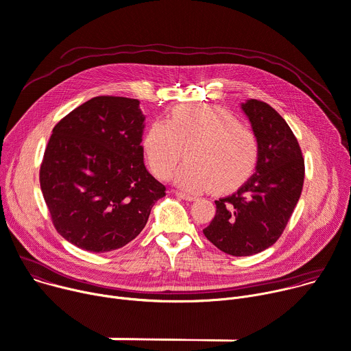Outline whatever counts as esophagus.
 <instances>
[{
  "mask_svg": "<svg viewBox=\"0 0 351 351\" xmlns=\"http://www.w3.org/2000/svg\"><path fill=\"white\" fill-rule=\"evenodd\" d=\"M175 196H178L179 199L186 200V202H195V200H196V196L187 195V193H182V192H175Z\"/></svg>",
  "mask_w": 351,
  "mask_h": 351,
  "instance_id": "34e87169",
  "label": "esophagus"
}]
</instances>
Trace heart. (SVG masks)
<instances>
[{
  "mask_svg": "<svg viewBox=\"0 0 351 351\" xmlns=\"http://www.w3.org/2000/svg\"><path fill=\"white\" fill-rule=\"evenodd\" d=\"M141 144L151 172L161 179L172 172L184 148L187 161L173 173V183L186 192L232 189L252 173L259 156L256 134L215 105L172 110L167 121L149 124Z\"/></svg>",
  "mask_w": 351,
  "mask_h": 351,
  "instance_id": "1",
  "label": "heart"
}]
</instances>
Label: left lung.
Here are the masks:
<instances>
[{
    "label": "left lung",
    "instance_id": "left-lung-1",
    "mask_svg": "<svg viewBox=\"0 0 351 351\" xmlns=\"http://www.w3.org/2000/svg\"><path fill=\"white\" fill-rule=\"evenodd\" d=\"M259 141L253 175L232 195L215 200L206 238L232 256H250L276 243L302 192L305 165L290 125L267 104H241Z\"/></svg>",
    "mask_w": 351,
    "mask_h": 351
}]
</instances>
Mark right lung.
I'll list each match as a JSON object with an SVG mask.
<instances>
[{"mask_svg": "<svg viewBox=\"0 0 351 351\" xmlns=\"http://www.w3.org/2000/svg\"><path fill=\"white\" fill-rule=\"evenodd\" d=\"M145 116L137 99L97 97L53 129L40 189L57 232L93 253L123 247L165 196L144 165Z\"/></svg>", "mask_w": 351, "mask_h": 351, "instance_id": "1", "label": "right lung"}]
</instances>
